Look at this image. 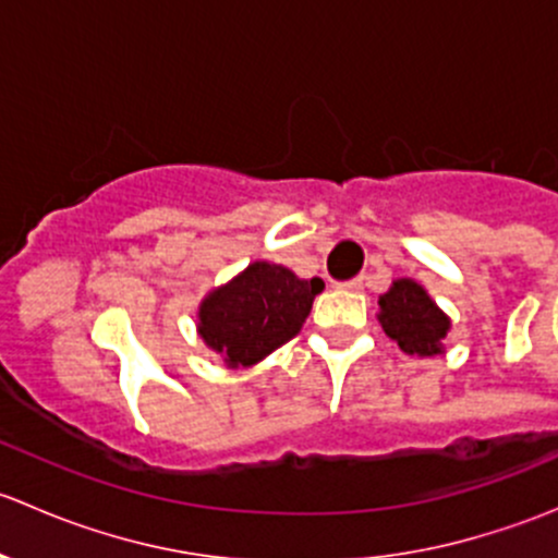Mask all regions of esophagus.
<instances>
[{
    "mask_svg": "<svg viewBox=\"0 0 558 558\" xmlns=\"http://www.w3.org/2000/svg\"><path fill=\"white\" fill-rule=\"evenodd\" d=\"M340 289H345V291H359V289H364V275H359V278L345 280V283H340Z\"/></svg>",
    "mask_w": 558,
    "mask_h": 558,
    "instance_id": "1",
    "label": "esophagus"
}]
</instances>
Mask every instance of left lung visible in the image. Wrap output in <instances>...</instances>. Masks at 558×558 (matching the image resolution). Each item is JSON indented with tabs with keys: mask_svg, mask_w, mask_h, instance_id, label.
I'll return each instance as SVG.
<instances>
[{
	"mask_svg": "<svg viewBox=\"0 0 558 558\" xmlns=\"http://www.w3.org/2000/svg\"><path fill=\"white\" fill-rule=\"evenodd\" d=\"M380 324L404 353L435 356L451 320L413 280H397L380 296Z\"/></svg>",
	"mask_w": 558,
	"mask_h": 558,
	"instance_id": "1",
	"label": "left lung"
}]
</instances>
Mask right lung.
<instances>
[{
    "mask_svg": "<svg viewBox=\"0 0 558 558\" xmlns=\"http://www.w3.org/2000/svg\"><path fill=\"white\" fill-rule=\"evenodd\" d=\"M324 280H300L280 264L256 262L199 307V335L229 367H251L305 324Z\"/></svg>",
    "mask_w": 558,
    "mask_h": 558,
    "instance_id": "obj_1",
    "label": "right lung"
}]
</instances>
